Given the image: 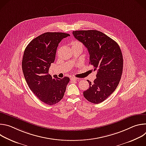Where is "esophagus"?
<instances>
[{"instance_id":"esophagus-1","label":"esophagus","mask_w":146,"mask_h":146,"mask_svg":"<svg viewBox=\"0 0 146 146\" xmlns=\"http://www.w3.org/2000/svg\"><path fill=\"white\" fill-rule=\"evenodd\" d=\"M77 78L76 77H74V76H73V77H72L71 78H70V80H71L72 81H76L77 80Z\"/></svg>"}]
</instances>
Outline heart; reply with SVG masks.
I'll return each mask as SVG.
<instances>
[{"instance_id": "b5f03b06", "label": "heart", "mask_w": 146, "mask_h": 146, "mask_svg": "<svg viewBox=\"0 0 146 146\" xmlns=\"http://www.w3.org/2000/svg\"><path fill=\"white\" fill-rule=\"evenodd\" d=\"M72 46H78V45H80V46H82V44L80 42H79V41H73V42L72 43Z\"/></svg>"}]
</instances>
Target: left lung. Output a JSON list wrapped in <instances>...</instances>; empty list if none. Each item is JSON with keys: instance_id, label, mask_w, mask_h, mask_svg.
I'll list each match as a JSON object with an SVG mask.
<instances>
[{"instance_id": "8db88e82", "label": "left lung", "mask_w": 146, "mask_h": 146, "mask_svg": "<svg viewBox=\"0 0 146 146\" xmlns=\"http://www.w3.org/2000/svg\"><path fill=\"white\" fill-rule=\"evenodd\" d=\"M74 37L87 48L89 64L97 70L96 78L90 87L83 92L89 102L98 104L106 100L116 89L122 73L123 58L117 42L96 30L76 31Z\"/></svg>"}]
</instances>
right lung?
Returning <instances> with one entry per match:
<instances>
[{
    "label": "right lung",
    "instance_id": "obj_1",
    "mask_svg": "<svg viewBox=\"0 0 146 146\" xmlns=\"http://www.w3.org/2000/svg\"><path fill=\"white\" fill-rule=\"evenodd\" d=\"M70 36L62 32H46L33 39L26 47L22 61L23 73L33 94L43 102L53 105L64 97L70 78L54 77L48 73L55 60L58 44Z\"/></svg>",
    "mask_w": 146,
    "mask_h": 146
}]
</instances>
